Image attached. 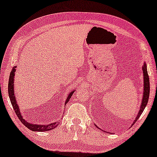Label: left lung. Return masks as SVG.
I'll return each mask as SVG.
<instances>
[{"mask_svg": "<svg viewBox=\"0 0 157 157\" xmlns=\"http://www.w3.org/2000/svg\"><path fill=\"white\" fill-rule=\"evenodd\" d=\"M142 68H143V74H144V94H143L144 95H143V98H142V102H141V104L140 110H139V113L137 114L136 119L134 120V124H133L132 125H134L135 122L138 120L139 117H140L141 113H142L143 111L144 110L145 107H146V106H147V104L148 103V100H149V92H150L149 78V76H148L147 65H146L145 63L144 64V66L142 67ZM96 127H97V126H96Z\"/></svg>", "mask_w": 157, "mask_h": 157, "instance_id": "1", "label": "left lung"}]
</instances>
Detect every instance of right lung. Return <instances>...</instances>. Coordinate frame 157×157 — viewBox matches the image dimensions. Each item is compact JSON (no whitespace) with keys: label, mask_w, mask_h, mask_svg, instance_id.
<instances>
[{"label":"right lung","mask_w":157,"mask_h":157,"mask_svg":"<svg viewBox=\"0 0 157 157\" xmlns=\"http://www.w3.org/2000/svg\"><path fill=\"white\" fill-rule=\"evenodd\" d=\"M16 66H15V67L13 68V70L11 71V72H10V76H9V81H8V95H9V98H10V102H11V104L13 106V108L14 111H15V113H16L17 117L19 119V120L22 122V124L24 125L25 126H26L28 128H29V129H31V131H33V132H46V131H50L51 129H53V128H54L58 126L57 123L58 122H54V123H51L50 124H48V125H38V124H31L29 123V122H28L25 121V119H23V118L22 116H21V113H20V111H19V108H18V104H17L16 103V98H15V94H14V87H13V81H14V75H15V68H16ZM74 93V91H72L69 94V95H68L67 99H66L65 104H66V103L68 102V101H69L70 98L71 97V96L73 95V94Z\"/></svg>","instance_id":"right-lung-1"}]
</instances>
